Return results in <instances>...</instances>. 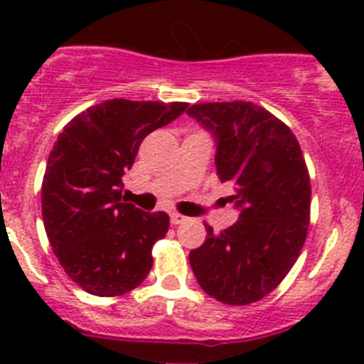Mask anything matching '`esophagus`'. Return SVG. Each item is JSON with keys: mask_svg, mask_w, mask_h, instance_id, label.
Returning a JSON list of instances; mask_svg holds the SVG:
<instances>
[{"mask_svg": "<svg viewBox=\"0 0 364 364\" xmlns=\"http://www.w3.org/2000/svg\"><path fill=\"white\" fill-rule=\"evenodd\" d=\"M182 222H186V217H184V215H180V213H171V224H175V226H178V224H182Z\"/></svg>", "mask_w": 364, "mask_h": 364, "instance_id": "obj_1", "label": "esophagus"}]
</instances>
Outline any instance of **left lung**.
<instances>
[{
    "label": "left lung",
    "mask_w": 364,
    "mask_h": 364,
    "mask_svg": "<svg viewBox=\"0 0 364 364\" xmlns=\"http://www.w3.org/2000/svg\"><path fill=\"white\" fill-rule=\"evenodd\" d=\"M188 114L217 142L215 166L233 184L239 220L189 253L208 295L244 306L272 294L295 264L310 224L311 186L291 129L252 102L195 104Z\"/></svg>",
    "instance_id": "left-lung-1"
}]
</instances>
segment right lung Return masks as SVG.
Here are the masks:
<instances>
[{"label":"right lung","instance_id":"obj_1","mask_svg":"<svg viewBox=\"0 0 364 364\" xmlns=\"http://www.w3.org/2000/svg\"><path fill=\"white\" fill-rule=\"evenodd\" d=\"M186 109L184 102L114 98L80 112L58 134L41 184V215L54 255L87 294L117 297L147 277L169 215L125 202L122 176L144 138Z\"/></svg>","mask_w":364,"mask_h":364}]
</instances>
